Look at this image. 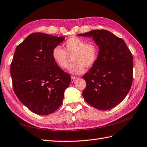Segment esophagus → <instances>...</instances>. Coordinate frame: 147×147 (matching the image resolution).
<instances>
[{
    "label": "esophagus",
    "mask_w": 147,
    "mask_h": 147,
    "mask_svg": "<svg viewBox=\"0 0 147 147\" xmlns=\"http://www.w3.org/2000/svg\"><path fill=\"white\" fill-rule=\"evenodd\" d=\"M78 79L77 77H74V76H71V82H74L75 81Z\"/></svg>",
    "instance_id": "obj_1"
}]
</instances>
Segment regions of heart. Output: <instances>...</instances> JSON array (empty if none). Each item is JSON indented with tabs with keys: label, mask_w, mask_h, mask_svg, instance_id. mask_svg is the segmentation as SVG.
I'll return each mask as SVG.
<instances>
[{
	"label": "heart",
	"mask_w": 147,
	"mask_h": 147,
	"mask_svg": "<svg viewBox=\"0 0 147 147\" xmlns=\"http://www.w3.org/2000/svg\"><path fill=\"white\" fill-rule=\"evenodd\" d=\"M65 49L60 46L54 47L52 55L55 63L62 69L68 66L69 57H73L74 63L70 65L69 71L73 74H80L93 66L98 55V48L94 42H87L78 37H72L67 40Z\"/></svg>",
	"instance_id": "1"
}]
</instances>
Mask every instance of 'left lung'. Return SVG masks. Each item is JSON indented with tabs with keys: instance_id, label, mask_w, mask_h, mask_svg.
Segmentation results:
<instances>
[{
	"instance_id": "left-lung-1",
	"label": "left lung",
	"mask_w": 147,
	"mask_h": 147,
	"mask_svg": "<svg viewBox=\"0 0 147 147\" xmlns=\"http://www.w3.org/2000/svg\"><path fill=\"white\" fill-rule=\"evenodd\" d=\"M78 36L92 37L99 49L97 61L82 76L85 101L100 110L118 105L132 83L133 58L124 41L107 30H92Z\"/></svg>"
}]
</instances>
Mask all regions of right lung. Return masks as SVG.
<instances>
[{
  "mask_svg": "<svg viewBox=\"0 0 147 147\" xmlns=\"http://www.w3.org/2000/svg\"><path fill=\"white\" fill-rule=\"evenodd\" d=\"M64 37L42 32L29 35L16 47L10 74L15 93L29 110L47 115L60 107L69 75L54 61L52 53Z\"/></svg>",
  "mask_w": 147,
  "mask_h": 147,
  "instance_id": "1",
  "label": "right lung"
}]
</instances>
